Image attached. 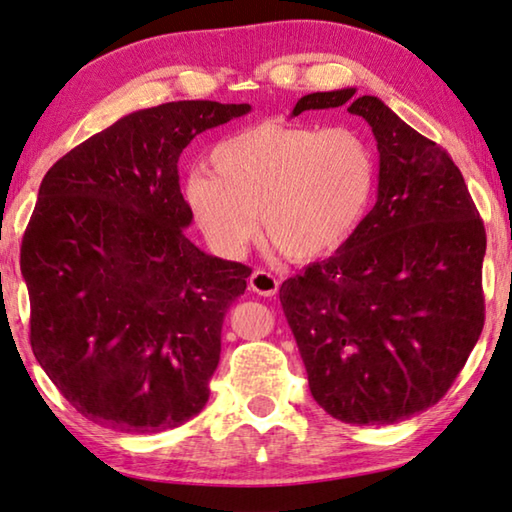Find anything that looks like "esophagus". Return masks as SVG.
Segmentation results:
<instances>
[{
  "label": "esophagus",
  "instance_id": "obj_1",
  "mask_svg": "<svg viewBox=\"0 0 512 512\" xmlns=\"http://www.w3.org/2000/svg\"><path fill=\"white\" fill-rule=\"evenodd\" d=\"M249 288L261 297H274L279 292V279L265 270H254V274L249 276Z\"/></svg>",
  "mask_w": 512,
  "mask_h": 512
}]
</instances>
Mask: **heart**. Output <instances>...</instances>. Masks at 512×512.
<instances>
[{"label": "heart", "mask_w": 512, "mask_h": 512, "mask_svg": "<svg viewBox=\"0 0 512 512\" xmlns=\"http://www.w3.org/2000/svg\"><path fill=\"white\" fill-rule=\"evenodd\" d=\"M211 166L186 175L182 197L206 242L227 258L245 254L261 220L290 261H321L355 236L378 188L371 141L351 128L261 121L222 139Z\"/></svg>", "instance_id": "b5f03b06"}]
</instances>
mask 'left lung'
I'll use <instances>...</instances> for the list:
<instances>
[{
	"label": "left lung",
	"instance_id": "left-lung-1",
	"mask_svg": "<svg viewBox=\"0 0 512 512\" xmlns=\"http://www.w3.org/2000/svg\"><path fill=\"white\" fill-rule=\"evenodd\" d=\"M348 105L378 141V200L360 229L281 285L317 405L393 425L441 400L483 330L486 231L452 157L378 96H301L292 116Z\"/></svg>",
	"mask_w": 512,
	"mask_h": 512
}]
</instances>
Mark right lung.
<instances>
[{
	"label": "right lung",
	"instance_id": "right-lung-1",
	"mask_svg": "<svg viewBox=\"0 0 512 512\" xmlns=\"http://www.w3.org/2000/svg\"><path fill=\"white\" fill-rule=\"evenodd\" d=\"M249 103L177 101L121 116L44 175L20 267L35 360L71 407L125 434L204 409L224 315L251 270L195 247L177 161Z\"/></svg>",
	"mask_w": 512,
	"mask_h": 512
}]
</instances>
